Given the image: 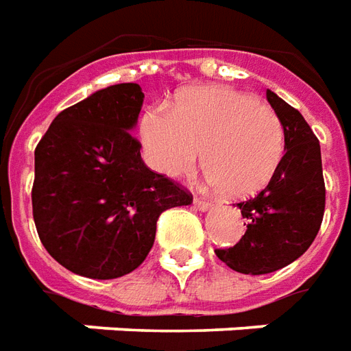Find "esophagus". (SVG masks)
<instances>
[{"label": "esophagus", "mask_w": 351, "mask_h": 351, "mask_svg": "<svg viewBox=\"0 0 351 351\" xmlns=\"http://www.w3.org/2000/svg\"><path fill=\"white\" fill-rule=\"evenodd\" d=\"M194 207L196 209H200V211H206V209H209L211 207V202L204 200V198H198V196H194Z\"/></svg>", "instance_id": "obj_1"}]
</instances>
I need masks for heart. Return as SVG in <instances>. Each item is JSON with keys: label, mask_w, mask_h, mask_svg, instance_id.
<instances>
[{"label": "heart", "mask_w": 351, "mask_h": 351, "mask_svg": "<svg viewBox=\"0 0 351 351\" xmlns=\"http://www.w3.org/2000/svg\"><path fill=\"white\" fill-rule=\"evenodd\" d=\"M138 129L144 157L155 172L181 178L202 153L207 181L234 198L267 185L286 151L277 112L230 88L189 89L172 110H145Z\"/></svg>", "instance_id": "b5f03b06"}]
</instances>
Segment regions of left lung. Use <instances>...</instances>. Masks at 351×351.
I'll use <instances>...</instances> for the list:
<instances>
[{
    "mask_svg": "<svg viewBox=\"0 0 351 351\" xmlns=\"http://www.w3.org/2000/svg\"><path fill=\"white\" fill-rule=\"evenodd\" d=\"M267 101L286 130V153L262 191L237 204L247 232L230 249L215 254L237 273L265 275L298 260L314 241L326 211V183L316 134L305 117L280 97Z\"/></svg>",
    "mask_w": 351,
    "mask_h": 351,
    "instance_id": "1",
    "label": "left lung"
}]
</instances>
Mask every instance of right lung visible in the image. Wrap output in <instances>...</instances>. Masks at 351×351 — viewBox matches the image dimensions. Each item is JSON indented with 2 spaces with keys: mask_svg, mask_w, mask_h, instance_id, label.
<instances>
[{
  "mask_svg": "<svg viewBox=\"0 0 351 351\" xmlns=\"http://www.w3.org/2000/svg\"><path fill=\"white\" fill-rule=\"evenodd\" d=\"M144 102L116 84L60 112L35 147L33 221L48 254L88 278H117L144 262L157 221L189 206L185 186L145 166L130 134Z\"/></svg>",
  "mask_w": 351,
  "mask_h": 351,
  "instance_id": "1",
  "label": "right lung"
}]
</instances>
